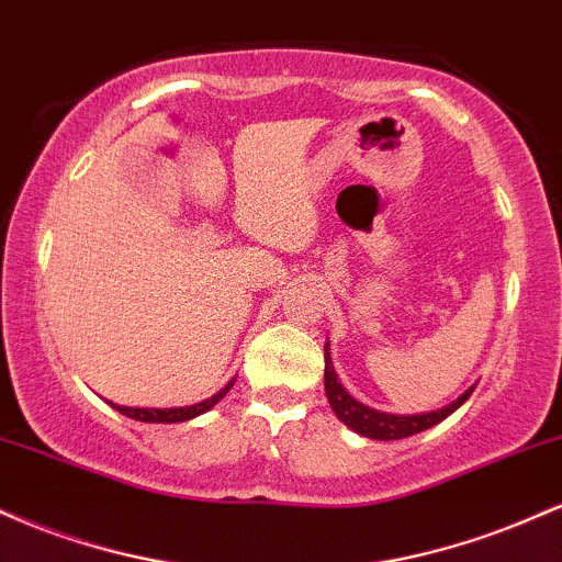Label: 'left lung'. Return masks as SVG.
Returning <instances> with one entry per match:
<instances>
[{"label":"left lung","instance_id":"8db88e82","mask_svg":"<svg viewBox=\"0 0 562 562\" xmlns=\"http://www.w3.org/2000/svg\"><path fill=\"white\" fill-rule=\"evenodd\" d=\"M325 391H327V402H330L333 412L338 415L340 423H346L348 428L357 430V434H362L367 438H378V441H398V438L415 436V434H423V430L434 428V425L447 420L451 412L460 409V406L468 402L470 393H473V389H470L462 393L457 402L443 406V409L428 412V415H385V412L370 409V406L357 402V398H353L351 393L338 383L330 353H325Z\"/></svg>","mask_w":562,"mask_h":562}]
</instances>
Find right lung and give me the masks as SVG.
Masks as SVG:
<instances>
[{
    "mask_svg": "<svg viewBox=\"0 0 562 562\" xmlns=\"http://www.w3.org/2000/svg\"><path fill=\"white\" fill-rule=\"evenodd\" d=\"M232 383H235V380H232ZM232 383L224 385L216 396L205 398V402L192 404V406H173V409H134V406H119V404L113 406L121 412V415L132 417V420H139V423H184V420H192V417L203 415V412H209L211 406L222 402L224 393L232 389Z\"/></svg>",
    "mask_w": 562,
    "mask_h": 562,
    "instance_id": "add662e5",
    "label": "right lung"
}]
</instances>
